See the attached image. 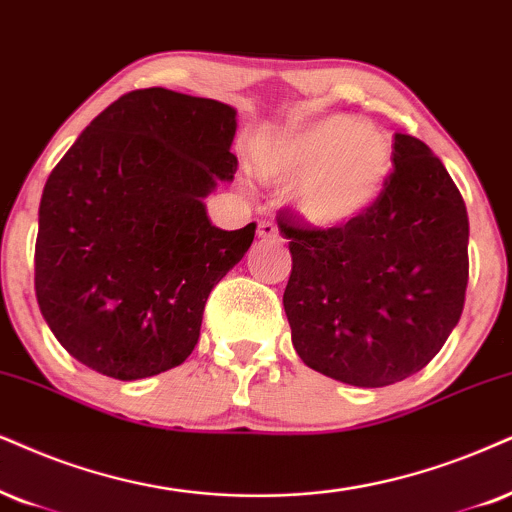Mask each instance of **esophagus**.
<instances>
[{"mask_svg": "<svg viewBox=\"0 0 512 512\" xmlns=\"http://www.w3.org/2000/svg\"><path fill=\"white\" fill-rule=\"evenodd\" d=\"M257 236H260L262 241H276L278 226L274 222H269V219H264V222H260V226H257Z\"/></svg>", "mask_w": 512, "mask_h": 512, "instance_id": "obj_1", "label": "esophagus"}]
</instances>
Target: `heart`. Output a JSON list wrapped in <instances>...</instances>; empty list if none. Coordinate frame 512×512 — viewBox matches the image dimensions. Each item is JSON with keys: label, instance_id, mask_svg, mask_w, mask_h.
Here are the masks:
<instances>
[{"label": "heart", "instance_id": "b5f03b06", "mask_svg": "<svg viewBox=\"0 0 512 512\" xmlns=\"http://www.w3.org/2000/svg\"><path fill=\"white\" fill-rule=\"evenodd\" d=\"M392 146L378 127L347 115L304 122L262 139L255 170L264 184L293 186L307 224L333 229L378 203L392 177Z\"/></svg>", "mask_w": 512, "mask_h": 512}]
</instances>
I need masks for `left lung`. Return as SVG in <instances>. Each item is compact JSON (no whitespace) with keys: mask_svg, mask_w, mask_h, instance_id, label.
<instances>
[{"mask_svg":"<svg viewBox=\"0 0 512 512\" xmlns=\"http://www.w3.org/2000/svg\"><path fill=\"white\" fill-rule=\"evenodd\" d=\"M394 172L378 203L335 229L278 217L288 238L286 309L293 347L314 371L354 387L418 373L461 319L468 212L442 160L394 134Z\"/></svg>","mask_w":512,"mask_h":512,"instance_id":"1","label":"left lung"}]
</instances>
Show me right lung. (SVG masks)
<instances>
[{
	"label": "right lung",
	"mask_w": 512,
	"mask_h": 512,
	"mask_svg": "<svg viewBox=\"0 0 512 512\" xmlns=\"http://www.w3.org/2000/svg\"><path fill=\"white\" fill-rule=\"evenodd\" d=\"M236 108L151 87L113 101L49 174L35 290L70 357L115 380L179 366L210 290L255 238L203 200L236 174Z\"/></svg>",
	"instance_id": "obj_1"
}]
</instances>
